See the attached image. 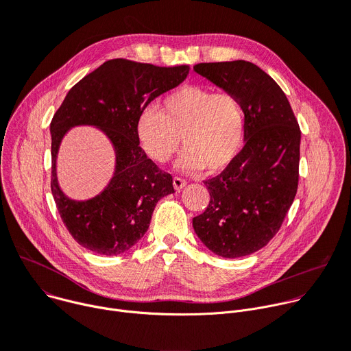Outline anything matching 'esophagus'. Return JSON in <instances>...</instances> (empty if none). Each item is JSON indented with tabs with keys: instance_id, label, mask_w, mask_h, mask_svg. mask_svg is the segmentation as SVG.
Returning a JSON list of instances; mask_svg holds the SVG:
<instances>
[{
	"instance_id": "34e87169",
	"label": "esophagus",
	"mask_w": 351,
	"mask_h": 351,
	"mask_svg": "<svg viewBox=\"0 0 351 351\" xmlns=\"http://www.w3.org/2000/svg\"><path fill=\"white\" fill-rule=\"evenodd\" d=\"M186 180L184 179H182V178H179V176H175L173 178V187H175V190H182L184 186H186Z\"/></svg>"
}]
</instances>
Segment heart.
<instances>
[{
	"mask_svg": "<svg viewBox=\"0 0 351 351\" xmlns=\"http://www.w3.org/2000/svg\"><path fill=\"white\" fill-rule=\"evenodd\" d=\"M136 134L141 149L154 162H167L178 152L182 138V167L217 173L240 153L245 137V111L232 91L187 84L162 99L160 112L141 110Z\"/></svg>",
	"mask_w": 351,
	"mask_h": 351,
	"instance_id": "heart-1",
	"label": "heart"
}]
</instances>
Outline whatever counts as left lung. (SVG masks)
I'll list each match as a JSON object with an SVG mask.
<instances>
[{"instance_id": "8db88e82", "label": "left lung", "mask_w": 351, "mask_h": 351, "mask_svg": "<svg viewBox=\"0 0 351 351\" xmlns=\"http://www.w3.org/2000/svg\"><path fill=\"white\" fill-rule=\"evenodd\" d=\"M194 71L241 99L245 144L226 169L204 180L210 204L193 228L213 253L244 257L272 240L293 204L302 132L283 90L257 65L240 60Z\"/></svg>"}]
</instances>
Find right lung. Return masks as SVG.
Wrapping results in <instances>:
<instances>
[{
    "mask_svg": "<svg viewBox=\"0 0 351 351\" xmlns=\"http://www.w3.org/2000/svg\"><path fill=\"white\" fill-rule=\"evenodd\" d=\"M189 71V65L167 68L110 60L79 80L54 114L49 125L51 191L68 232L90 252L103 256L128 252L147 232L158 199L175 193L172 175L160 169L141 149L136 122L141 110L179 86ZM77 124L104 130L117 152L114 178L101 195L87 202L68 199L55 173L59 143Z\"/></svg>",
    "mask_w": 351,
    "mask_h": 351,
    "instance_id": "1",
    "label": "right lung"
}]
</instances>
